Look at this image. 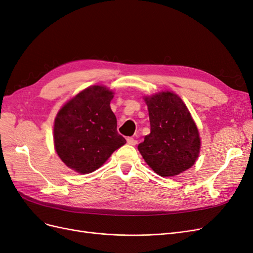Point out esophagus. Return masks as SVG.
Wrapping results in <instances>:
<instances>
[{
    "label": "esophagus",
    "instance_id": "esophagus-1",
    "mask_svg": "<svg viewBox=\"0 0 253 253\" xmlns=\"http://www.w3.org/2000/svg\"><path fill=\"white\" fill-rule=\"evenodd\" d=\"M126 142H127V144H129V145H135V144L137 143V140L134 139V138H132V137H128V138H126Z\"/></svg>",
    "mask_w": 253,
    "mask_h": 253
}]
</instances>
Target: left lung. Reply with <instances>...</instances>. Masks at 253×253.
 Segmentation results:
<instances>
[{
  "label": "left lung",
  "mask_w": 253,
  "mask_h": 253,
  "mask_svg": "<svg viewBox=\"0 0 253 253\" xmlns=\"http://www.w3.org/2000/svg\"><path fill=\"white\" fill-rule=\"evenodd\" d=\"M151 133L138 144L144 162L159 176L173 177L189 170L198 158V127L181 98L172 90L143 96Z\"/></svg>",
  "instance_id": "left-lung-1"
}]
</instances>
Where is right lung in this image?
<instances>
[{"label":"right lung","instance_id":"right-lung-1","mask_svg":"<svg viewBox=\"0 0 253 253\" xmlns=\"http://www.w3.org/2000/svg\"><path fill=\"white\" fill-rule=\"evenodd\" d=\"M115 93L96 84L67 100L53 122V147L71 170L96 171L126 141L117 132V119L111 110Z\"/></svg>","mask_w":253,"mask_h":253}]
</instances>
